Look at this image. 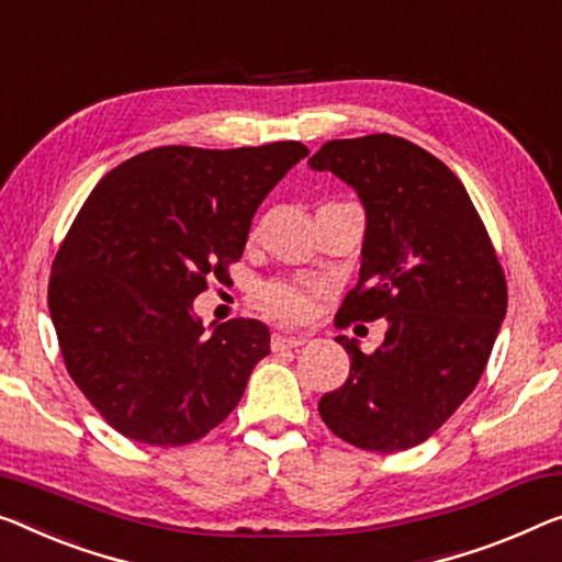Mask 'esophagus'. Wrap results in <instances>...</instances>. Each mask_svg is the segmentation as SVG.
Masks as SVG:
<instances>
[{"label": "esophagus", "instance_id": "obj_1", "mask_svg": "<svg viewBox=\"0 0 562 562\" xmlns=\"http://www.w3.org/2000/svg\"><path fill=\"white\" fill-rule=\"evenodd\" d=\"M300 346H305L303 335H297V338L295 335H280V333L272 335V350H292Z\"/></svg>", "mask_w": 562, "mask_h": 562}]
</instances>
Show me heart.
<instances>
[{"label":"heart","mask_w":562,"mask_h":562,"mask_svg":"<svg viewBox=\"0 0 562 562\" xmlns=\"http://www.w3.org/2000/svg\"><path fill=\"white\" fill-rule=\"evenodd\" d=\"M317 290L305 280H270L259 288V305L282 323H303L313 313Z\"/></svg>","instance_id":"heart-1"}]
</instances>
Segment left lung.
<instances>
[{
	"mask_svg": "<svg viewBox=\"0 0 562 562\" xmlns=\"http://www.w3.org/2000/svg\"><path fill=\"white\" fill-rule=\"evenodd\" d=\"M310 169L333 171L366 206L363 262L335 325L386 317L383 346L350 356L317 412L366 451L412 449L480 383L507 313V280L482 216L447 164L412 140L373 133L323 144Z\"/></svg>",
	"mask_w": 562,
	"mask_h": 562,
	"instance_id": "obj_1",
	"label": "left lung"
}]
</instances>
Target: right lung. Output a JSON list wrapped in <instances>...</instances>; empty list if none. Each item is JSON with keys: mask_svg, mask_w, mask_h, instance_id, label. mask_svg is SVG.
I'll return each instance as SVG.
<instances>
[{"mask_svg": "<svg viewBox=\"0 0 562 562\" xmlns=\"http://www.w3.org/2000/svg\"><path fill=\"white\" fill-rule=\"evenodd\" d=\"M307 156L297 140L161 146L108 171L80 206L49 274L67 373L133 441L206 437L270 353V330L234 317L204 335L191 303L229 280L257 206Z\"/></svg>", "mask_w": 562, "mask_h": 562, "instance_id": "obj_1", "label": "right lung"}]
</instances>
